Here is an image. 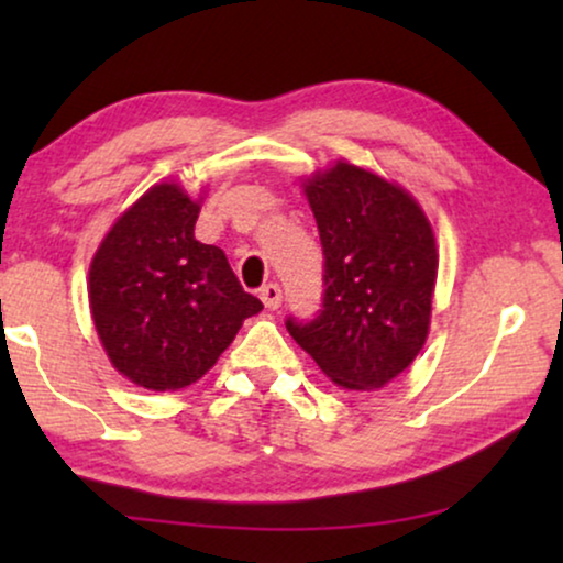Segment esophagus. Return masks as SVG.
<instances>
[{"label":"esophagus","instance_id":"esophagus-1","mask_svg":"<svg viewBox=\"0 0 563 563\" xmlns=\"http://www.w3.org/2000/svg\"><path fill=\"white\" fill-rule=\"evenodd\" d=\"M258 297H261V302L268 307V310H276V307L282 305V287L279 284H266V287H261Z\"/></svg>","mask_w":563,"mask_h":563}]
</instances>
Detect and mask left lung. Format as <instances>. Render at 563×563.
Wrapping results in <instances>:
<instances>
[{
  "label": "left lung",
  "mask_w": 563,
  "mask_h": 563,
  "mask_svg": "<svg viewBox=\"0 0 563 563\" xmlns=\"http://www.w3.org/2000/svg\"><path fill=\"white\" fill-rule=\"evenodd\" d=\"M302 187L320 230L325 295L312 320L287 318V330L338 387L379 389L426 345L433 228L402 187L345 161Z\"/></svg>",
  "instance_id": "8db88e82"
}]
</instances>
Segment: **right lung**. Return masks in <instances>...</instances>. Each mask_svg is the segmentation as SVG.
Instances as JSON below:
<instances>
[{"label": "right lung", "instance_id": "1", "mask_svg": "<svg viewBox=\"0 0 563 563\" xmlns=\"http://www.w3.org/2000/svg\"><path fill=\"white\" fill-rule=\"evenodd\" d=\"M199 202L156 184L110 228L89 266V305L112 366L137 387L184 389L264 310L218 245L199 243Z\"/></svg>", "mask_w": 563, "mask_h": 563}]
</instances>
